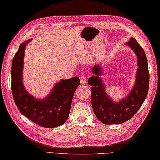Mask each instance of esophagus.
I'll return each instance as SVG.
<instances>
[{"label":"esophagus","instance_id":"34e87169","mask_svg":"<svg viewBox=\"0 0 160 160\" xmlns=\"http://www.w3.org/2000/svg\"><path fill=\"white\" fill-rule=\"evenodd\" d=\"M80 81H81V83H82V84H85V83H86V81H87V80H86V76H84V75H81V76L80 77Z\"/></svg>","mask_w":160,"mask_h":160}]
</instances>
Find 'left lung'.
Returning <instances> with one entry per match:
<instances>
[{"label": "left lung", "mask_w": 160, "mask_h": 160, "mask_svg": "<svg viewBox=\"0 0 160 160\" xmlns=\"http://www.w3.org/2000/svg\"><path fill=\"white\" fill-rule=\"evenodd\" d=\"M126 44L131 48L137 56L138 69L136 81L128 97L119 102H114L105 92V88L100 77L102 68L95 65L92 69L95 76L88 79L92 86L91 104L93 111L99 121L105 125L123 123L129 120L139 109L145 100L149 88V72L145 52L134 38H131Z\"/></svg>", "instance_id": "left-lung-1"}]
</instances>
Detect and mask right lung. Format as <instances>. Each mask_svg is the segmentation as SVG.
Instances as JSON below:
<instances>
[{
	"label": "right lung",
	"mask_w": 160,
	"mask_h": 160,
	"mask_svg": "<svg viewBox=\"0 0 160 160\" xmlns=\"http://www.w3.org/2000/svg\"><path fill=\"white\" fill-rule=\"evenodd\" d=\"M31 40L20 45L12 61L11 88L14 100L20 112L32 122L46 128L58 127L68 118L72 98L80 80L77 77L61 80L45 99H38L30 95L23 86L22 72L26 46Z\"/></svg>",
	"instance_id": "obj_1"
}]
</instances>
